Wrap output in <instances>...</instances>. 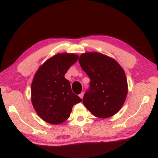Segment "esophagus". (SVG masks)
Returning a JSON list of instances; mask_svg holds the SVG:
<instances>
[{
  "label": "esophagus",
  "mask_w": 158,
  "mask_h": 158,
  "mask_svg": "<svg viewBox=\"0 0 158 158\" xmlns=\"http://www.w3.org/2000/svg\"><path fill=\"white\" fill-rule=\"evenodd\" d=\"M83 95H84V93H83V92H82V93H81V94L79 95V96H80V97H81V98H82V99H83Z\"/></svg>",
  "instance_id": "esophagus-1"
}]
</instances>
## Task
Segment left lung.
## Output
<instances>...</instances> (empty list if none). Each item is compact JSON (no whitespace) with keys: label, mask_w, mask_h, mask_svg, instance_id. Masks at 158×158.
Listing matches in <instances>:
<instances>
[{"label":"left lung","mask_w":158,"mask_h":158,"mask_svg":"<svg viewBox=\"0 0 158 158\" xmlns=\"http://www.w3.org/2000/svg\"><path fill=\"white\" fill-rule=\"evenodd\" d=\"M82 69L90 79L83 102L95 117L107 118L121 108L127 94L124 70L110 57L99 52H86L80 56Z\"/></svg>","instance_id":"8db88e82"}]
</instances>
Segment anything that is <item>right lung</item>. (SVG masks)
I'll list each match as a JSON object with an SVG mask.
<instances>
[{"label":"right lung","mask_w":158,"mask_h":158,"mask_svg":"<svg viewBox=\"0 0 158 158\" xmlns=\"http://www.w3.org/2000/svg\"><path fill=\"white\" fill-rule=\"evenodd\" d=\"M75 54L60 53L40 66L31 85V100L38 115L51 124L58 125L70 117L74 105L82 101L71 90L65 74L76 62Z\"/></svg>","instance_id":"add662e5"}]
</instances>
